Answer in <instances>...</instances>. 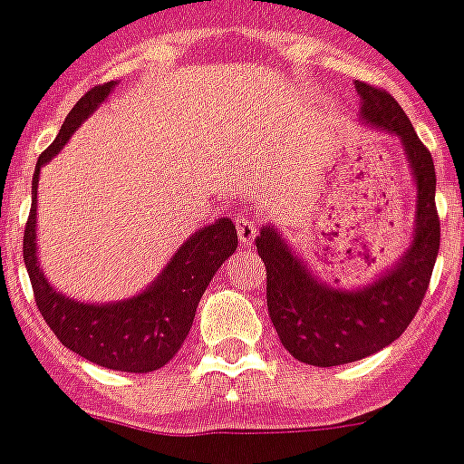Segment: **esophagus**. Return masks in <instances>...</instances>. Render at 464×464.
I'll use <instances>...</instances> for the list:
<instances>
[{
  "label": "esophagus",
  "mask_w": 464,
  "mask_h": 464,
  "mask_svg": "<svg viewBox=\"0 0 464 464\" xmlns=\"http://www.w3.org/2000/svg\"><path fill=\"white\" fill-rule=\"evenodd\" d=\"M236 227H237V237H240L242 245H252L254 237H256V233H258L256 219L242 215V218L236 219Z\"/></svg>",
  "instance_id": "1"
}]
</instances>
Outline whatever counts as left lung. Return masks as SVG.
Returning a JSON list of instances; mask_svg holds the SVG:
<instances>
[{
    "label": "left lung",
    "instance_id": "obj_1",
    "mask_svg": "<svg viewBox=\"0 0 464 464\" xmlns=\"http://www.w3.org/2000/svg\"><path fill=\"white\" fill-rule=\"evenodd\" d=\"M366 123L401 137L417 180V231L389 275L362 291H334L309 275L275 228H261L258 256L267 270V314L281 345L311 366L359 362L398 339L417 315L440 252L435 164L405 111L384 89L354 82Z\"/></svg>",
    "mask_w": 464,
    "mask_h": 464
}]
</instances>
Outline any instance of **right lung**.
<instances>
[{
	"label": "right lung",
	"instance_id": "right-lung-1",
	"mask_svg": "<svg viewBox=\"0 0 464 464\" xmlns=\"http://www.w3.org/2000/svg\"><path fill=\"white\" fill-rule=\"evenodd\" d=\"M114 82L98 84L82 95L63 121L56 140L41 153L32 180V210L24 224L23 256L34 300L43 320L68 350L89 362L125 373H149L162 369L188 339L194 314L208 284L222 263L236 252L237 233L231 219H219L194 233L162 275L141 295L116 304H82L68 300L47 284L36 261V189L38 173L50 162L82 121L110 95Z\"/></svg>",
	"mask_w": 464,
	"mask_h": 464
}]
</instances>
